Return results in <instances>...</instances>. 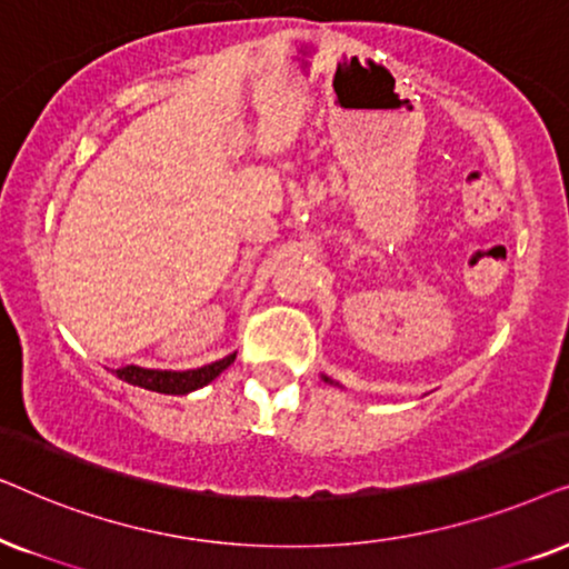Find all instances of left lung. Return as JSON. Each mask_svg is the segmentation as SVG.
Masks as SVG:
<instances>
[{
	"label": "left lung",
	"instance_id": "obj_1",
	"mask_svg": "<svg viewBox=\"0 0 569 569\" xmlns=\"http://www.w3.org/2000/svg\"><path fill=\"white\" fill-rule=\"evenodd\" d=\"M322 380H325V382H330V380H328V377H322Z\"/></svg>",
	"mask_w": 569,
	"mask_h": 569
}]
</instances>
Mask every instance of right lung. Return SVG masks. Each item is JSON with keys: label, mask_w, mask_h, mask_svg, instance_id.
Returning <instances> with one entry per match:
<instances>
[{"label": "right lung", "mask_w": 569, "mask_h": 569, "mask_svg": "<svg viewBox=\"0 0 569 569\" xmlns=\"http://www.w3.org/2000/svg\"><path fill=\"white\" fill-rule=\"evenodd\" d=\"M233 359H237V353H229L221 361L206 363L200 369H187V372H166V369H146L130 363V367L117 369V377L134 385V388L166 392V396H187V392L206 388L208 382H213L226 367H231Z\"/></svg>", "instance_id": "obj_1"}]
</instances>
